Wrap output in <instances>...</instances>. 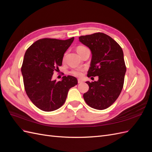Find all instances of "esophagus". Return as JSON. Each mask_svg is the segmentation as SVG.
<instances>
[{"label":"esophagus","instance_id":"34e87169","mask_svg":"<svg viewBox=\"0 0 152 152\" xmlns=\"http://www.w3.org/2000/svg\"><path fill=\"white\" fill-rule=\"evenodd\" d=\"M82 82H83V81H82L81 79H78V83L81 84V83H82Z\"/></svg>","mask_w":152,"mask_h":152}]
</instances>
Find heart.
I'll return each instance as SVG.
<instances>
[{"label": "heart", "instance_id": "heart-1", "mask_svg": "<svg viewBox=\"0 0 152 152\" xmlns=\"http://www.w3.org/2000/svg\"><path fill=\"white\" fill-rule=\"evenodd\" d=\"M86 48L85 46H83V45H79V46L77 47V52L79 53L82 50ZM82 72H83V70L81 68H77L75 70H73L71 72V73L72 75H75L76 77H81L82 75Z\"/></svg>", "mask_w": 152, "mask_h": 152}]
</instances>
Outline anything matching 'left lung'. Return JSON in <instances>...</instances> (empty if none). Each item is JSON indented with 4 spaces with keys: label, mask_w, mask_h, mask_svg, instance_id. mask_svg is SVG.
<instances>
[{
    "label": "left lung",
    "mask_w": 152,
    "mask_h": 152,
    "mask_svg": "<svg viewBox=\"0 0 152 152\" xmlns=\"http://www.w3.org/2000/svg\"><path fill=\"white\" fill-rule=\"evenodd\" d=\"M79 41L92 53L87 77L98 76V80L87 81L89 88L83 95L91 108L104 110L110 107L123 88L126 66L121 47L112 37L103 33L80 36Z\"/></svg>",
    "instance_id": "left-lung-1"
}]
</instances>
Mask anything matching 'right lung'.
<instances>
[{"mask_svg":"<svg viewBox=\"0 0 152 152\" xmlns=\"http://www.w3.org/2000/svg\"><path fill=\"white\" fill-rule=\"evenodd\" d=\"M74 37L67 40L45 38L27 49L21 66L26 93L37 107L52 112L65 103L68 92L78 83L75 77L63 76L61 81L52 80L54 71L61 66L64 54Z\"/></svg>","mask_w":152,"mask_h":152,"instance_id":"right-lung-1","label":"right lung"}]
</instances>
